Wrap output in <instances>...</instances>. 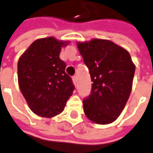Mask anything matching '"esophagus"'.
Segmentation results:
<instances>
[{
    "instance_id": "obj_1",
    "label": "esophagus",
    "mask_w": 153,
    "mask_h": 153,
    "mask_svg": "<svg viewBox=\"0 0 153 153\" xmlns=\"http://www.w3.org/2000/svg\"><path fill=\"white\" fill-rule=\"evenodd\" d=\"M73 82H74V85H76L77 84V77L76 76H73Z\"/></svg>"
}]
</instances>
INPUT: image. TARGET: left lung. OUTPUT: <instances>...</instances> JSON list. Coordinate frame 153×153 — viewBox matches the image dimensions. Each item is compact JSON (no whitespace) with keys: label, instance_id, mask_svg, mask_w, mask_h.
Returning a JSON list of instances; mask_svg holds the SVG:
<instances>
[{"label":"left lung","instance_id":"obj_1","mask_svg":"<svg viewBox=\"0 0 153 153\" xmlns=\"http://www.w3.org/2000/svg\"><path fill=\"white\" fill-rule=\"evenodd\" d=\"M78 49L93 82L91 94L83 100L84 112L97 124H110L129 99L135 67L129 52L110 40L78 43Z\"/></svg>","mask_w":153,"mask_h":153}]
</instances>
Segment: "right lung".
Listing matches in <instances>:
<instances>
[{"mask_svg": "<svg viewBox=\"0 0 153 153\" xmlns=\"http://www.w3.org/2000/svg\"><path fill=\"white\" fill-rule=\"evenodd\" d=\"M66 45L52 37L39 39L19 58V87L38 116L51 118L62 113L75 88L59 57L61 47Z\"/></svg>", "mask_w": 153, "mask_h": 153, "instance_id": "add662e5", "label": "right lung"}]
</instances>
